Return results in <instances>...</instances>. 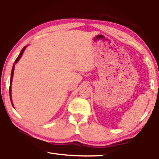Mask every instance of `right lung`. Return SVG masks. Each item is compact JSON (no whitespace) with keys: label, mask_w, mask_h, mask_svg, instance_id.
Wrapping results in <instances>:
<instances>
[{"label":"right lung","mask_w":159,"mask_h":159,"mask_svg":"<svg viewBox=\"0 0 159 159\" xmlns=\"http://www.w3.org/2000/svg\"><path fill=\"white\" fill-rule=\"evenodd\" d=\"M26 47V46L24 47V48H23V49L21 50V52H20V55H19V56L17 57V58L16 59V60H15L14 65H13V66H12V72H11V76H10V89H9V90H10V101H11V103H12V107H13V104H12V98H11V85H12V77H13V73H14L15 64L16 63H17L19 60H20V59L21 58V56H22V54H23V52H24V51H25Z\"/></svg>","instance_id":"right-lung-1"}]
</instances>
